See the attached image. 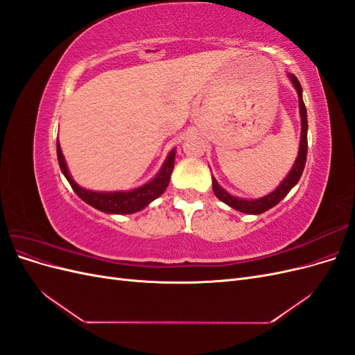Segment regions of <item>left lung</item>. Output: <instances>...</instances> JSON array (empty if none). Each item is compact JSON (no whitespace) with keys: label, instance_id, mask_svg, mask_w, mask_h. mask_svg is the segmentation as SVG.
<instances>
[{"label":"left lung","instance_id":"obj_1","mask_svg":"<svg viewBox=\"0 0 355 355\" xmlns=\"http://www.w3.org/2000/svg\"><path fill=\"white\" fill-rule=\"evenodd\" d=\"M290 83L293 84L295 90L297 92V101H299V115H300V144H299V153L297 157L293 163V167L290 168V171L287 173V176L282 180V184L278 185L272 192L266 194L261 198H254V200H245V198H240V197H234L231 196L228 191H225L219 184L218 180L211 176L213 180V192L222 202L228 204L230 207L247 213V214H261L266 210L272 209L274 206H277L288 192L292 189L302 176V171L305 168V163H306V153H308V120H306V108L305 103L302 99V87H300V83L297 81V78L295 77L293 73L287 75Z\"/></svg>","mask_w":355,"mask_h":355}]
</instances>
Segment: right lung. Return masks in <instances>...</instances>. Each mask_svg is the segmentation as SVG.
<instances>
[{"instance_id":"obj_1","label":"right lung","mask_w":355,"mask_h":355,"mask_svg":"<svg viewBox=\"0 0 355 355\" xmlns=\"http://www.w3.org/2000/svg\"><path fill=\"white\" fill-rule=\"evenodd\" d=\"M175 157H176V149H171V151L167 154L159 171L154 176V179L149 180L148 184L142 187H137L128 191H110V192L90 191L80 187L69 175L65 157L62 154V148L58 141L59 166H60L62 173L65 175L69 185L75 191V194H77L83 201L90 204L92 207L105 213H111V214H130V213L141 211L148 206V204H151L155 198H158L161 194H163L166 188L168 187L171 171H173V167H175Z\"/></svg>"}]
</instances>
